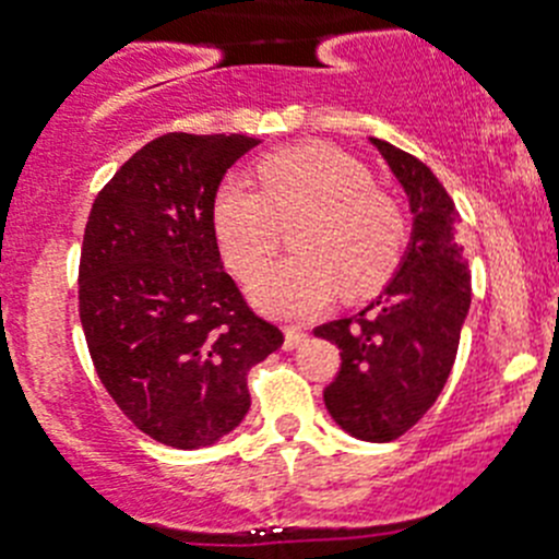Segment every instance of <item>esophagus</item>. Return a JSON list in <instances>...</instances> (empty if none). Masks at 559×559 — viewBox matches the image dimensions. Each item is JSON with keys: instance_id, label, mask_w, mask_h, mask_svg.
<instances>
[{"instance_id": "1", "label": "esophagus", "mask_w": 559, "mask_h": 559, "mask_svg": "<svg viewBox=\"0 0 559 559\" xmlns=\"http://www.w3.org/2000/svg\"><path fill=\"white\" fill-rule=\"evenodd\" d=\"M306 342V328L300 325H289L284 331V347L286 350H295V347H300V344Z\"/></svg>"}]
</instances>
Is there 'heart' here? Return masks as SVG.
<instances>
[{"label": "heart", "instance_id": "obj_1", "mask_svg": "<svg viewBox=\"0 0 559 559\" xmlns=\"http://www.w3.org/2000/svg\"><path fill=\"white\" fill-rule=\"evenodd\" d=\"M255 187L223 181L212 201V228L228 267L253 278L278 248L281 226L295 255L250 284L259 306L275 314H311L342 286L374 292L397 267L408 239L403 206L356 156L306 143L255 162Z\"/></svg>", "mask_w": 559, "mask_h": 559}]
</instances>
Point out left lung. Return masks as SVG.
<instances>
[{
    "label": "left lung",
    "instance_id": "obj_1",
    "mask_svg": "<svg viewBox=\"0 0 559 559\" xmlns=\"http://www.w3.org/2000/svg\"><path fill=\"white\" fill-rule=\"evenodd\" d=\"M414 212L397 275L367 309L314 328L338 347L342 367L325 408L361 441H394L430 411L457 356L472 306V273L457 242V209L425 162L372 138Z\"/></svg>",
    "mask_w": 559,
    "mask_h": 559
}]
</instances>
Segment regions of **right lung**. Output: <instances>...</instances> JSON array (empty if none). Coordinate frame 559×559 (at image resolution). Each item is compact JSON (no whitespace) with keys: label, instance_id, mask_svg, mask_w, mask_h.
I'll return each instance as SVG.
<instances>
[{"label":"right lung","instance_id":"right-lung-1","mask_svg":"<svg viewBox=\"0 0 559 559\" xmlns=\"http://www.w3.org/2000/svg\"><path fill=\"white\" fill-rule=\"evenodd\" d=\"M259 140L170 132L93 201L80 320L93 367L138 430L176 450L215 444L250 408L248 372L284 344L223 270L212 201Z\"/></svg>","mask_w":559,"mask_h":559}]
</instances>
